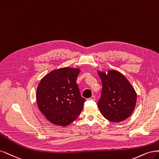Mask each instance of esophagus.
Segmentation results:
<instances>
[{
	"label": "esophagus",
	"instance_id": "34e87169",
	"mask_svg": "<svg viewBox=\"0 0 159 159\" xmlns=\"http://www.w3.org/2000/svg\"><path fill=\"white\" fill-rule=\"evenodd\" d=\"M95 98H96V97H95L94 96H93L91 97V98H89L88 100H95Z\"/></svg>",
	"mask_w": 159,
	"mask_h": 159
}]
</instances>
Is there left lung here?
<instances>
[{
	"label": "left lung",
	"mask_w": 159,
	"mask_h": 159,
	"mask_svg": "<svg viewBox=\"0 0 159 159\" xmlns=\"http://www.w3.org/2000/svg\"><path fill=\"white\" fill-rule=\"evenodd\" d=\"M102 89L98 102V108L106 119L120 122L134 111L137 94L127 79L118 71L111 70L107 74L98 72Z\"/></svg>",
	"instance_id": "8db88e82"
}]
</instances>
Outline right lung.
Segmentation results:
<instances>
[{
    "mask_svg": "<svg viewBox=\"0 0 159 159\" xmlns=\"http://www.w3.org/2000/svg\"><path fill=\"white\" fill-rule=\"evenodd\" d=\"M79 69L61 68L50 72L40 81L36 99L39 110L51 123L66 126L83 109L84 98L76 83Z\"/></svg>",
    "mask_w": 159,
    "mask_h": 159,
    "instance_id": "1",
    "label": "right lung"
}]
</instances>
